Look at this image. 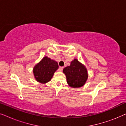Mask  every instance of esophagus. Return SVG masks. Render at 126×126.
Returning <instances> with one entry per match:
<instances>
[{"label": "esophagus", "instance_id": "obj_1", "mask_svg": "<svg viewBox=\"0 0 126 126\" xmlns=\"http://www.w3.org/2000/svg\"><path fill=\"white\" fill-rule=\"evenodd\" d=\"M63 67H62V66H61V67H60V68H58V71H59V72H61L62 71V70H63Z\"/></svg>", "mask_w": 126, "mask_h": 126}]
</instances>
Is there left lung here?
<instances>
[{
  "mask_svg": "<svg viewBox=\"0 0 126 126\" xmlns=\"http://www.w3.org/2000/svg\"><path fill=\"white\" fill-rule=\"evenodd\" d=\"M66 77V81L70 87L76 88L85 85L88 78V74L85 65L77 59H74L69 66L63 69Z\"/></svg>",
  "mask_w": 126,
  "mask_h": 126,
  "instance_id": "left-lung-1",
  "label": "left lung"
}]
</instances>
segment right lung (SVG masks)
<instances>
[{
	"mask_svg": "<svg viewBox=\"0 0 126 126\" xmlns=\"http://www.w3.org/2000/svg\"><path fill=\"white\" fill-rule=\"evenodd\" d=\"M58 69L57 62L45 56L34 66L32 72L37 81L45 84L51 80Z\"/></svg>",
	"mask_w": 126,
	"mask_h": 126,
	"instance_id": "obj_1",
	"label": "right lung"
}]
</instances>
